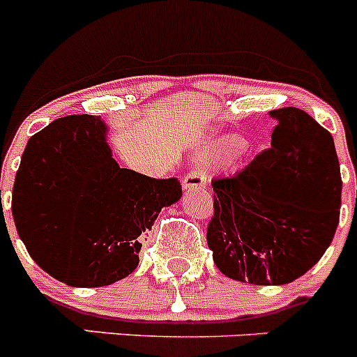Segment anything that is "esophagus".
<instances>
[{
	"label": "esophagus",
	"instance_id": "34e87169",
	"mask_svg": "<svg viewBox=\"0 0 357 357\" xmlns=\"http://www.w3.org/2000/svg\"><path fill=\"white\" fill-rule=\"evenodd\" d=\"M206 172H202L200 168H191L188 175L184 176V189L185 191H189V189H200L206 185Z\"/></svg>",
	"mask_w": 357,
	"mask_h": 357
}]
</instances>
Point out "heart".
<instances>
[{
  "label": "heart",
  "mask_w": 357,
  "mask_h": 357,
  "mask_svg": "<svg viewBox=\"0 0 357 357\" xmlns=\"http://www.w3.org/2000/svg\"><path fill=\"white\" fill-rule=\"evenodd\" d=\"M238 139H234V137H230V139H225V141H222V143L218 144L216 146V153H227V151H232L234 150L236 146H238Z\"/></svg>",
  "instance_id": "1"
}]
</instances>
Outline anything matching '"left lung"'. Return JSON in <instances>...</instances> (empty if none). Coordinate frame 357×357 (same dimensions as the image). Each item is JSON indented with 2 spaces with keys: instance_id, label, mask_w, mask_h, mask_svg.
<instances>
[{
  "instance_id": "1",
  "label": "left lung",
  "mask_w": 357,
  "mask_h": 357,
  "mask_svg": "<svg viewBox=\"0 0 357 357\" xmlns=\"http://www.w3.org/2000/svg\"><path fill=\"white\" fill-rule=\"evenodd\" d=\"M272 146L234 175L213 181L207 245L223 275L288 284L320 261L334 238L342 175L333 135L296 107L272 110Z\"/></svg>"
}]
</instances>
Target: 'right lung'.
Wrapping results in <instances>:
<instances>
[{
  "label": "right lung",
  "mask_w": 357,
  "mask_h": 357,
  "mask_svg": "<svg viewBox=\"0 0 357 357\" xmlns=\"http://www.w3.org/2000/svg\"><path fill=\"white\" fill-rule=\"evenodd\" d=\"M182 195L178 178L119 168L98 116L59 118L31 135L14 182L15 229L53 279L98 288L139 264L157 214Z\"/></svg>",
  "instance_id": "right-lung-1"
}]
</instances>
